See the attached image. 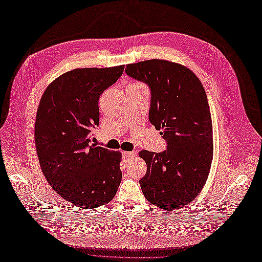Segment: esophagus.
<instances>
[{
	"mask_svg": "<svg viewBox=\"0 0 262 262\" xmlns=\"http://www.w3.org/2000/svg\"><path fill=\"white\" fill-rule=\"evenodd\" d=\"M136 152H133V150H132V152H122V155H123V157H124V160L125 161H129L130 160V158L131 157H134V156H136Z\"/></svg>",
	"mask_w": 262,
	"mask_h": 262,
	"instance_id": "1",
	"label": "esophagus"
}]
</instances>
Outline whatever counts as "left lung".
<instances>
[{
    "mask_svg": "<svg viewBox=\"0 0 262 262\" xmlns=\"http://www.w3.org/2000/svg\"><path fill=\"white\" fill-rule=\"evenodd\" d=\"M125 73L148 85L149 122L167 143L161 153L140 152L147 166L142 192L155 207L177 211L200 193L210 172L213 130L207 94L191 70L167 60L132 63Z\"/></svg>",
    "mask_w": 262,
    "mask_h": 262,
    "instance_id": "obj_1",
    "label": "left lung"
}]
</instances>
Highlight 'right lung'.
<instances>
[{"instance_id":"obj_1","label":"right lung","mask_w":262,"mask_h":262,"mask_svg":"<svg viewBox=\"0 0 262 262\" xmlns=\"http://www.w3.org/2000/svg\"><path fill=\"white\" fill-rule=\"evenodd\" d=\"M124 66L75 69L47 87L39 102L35 143L43 175L63 199L94 209L114 199L121 182V153L91 144L98 100Z\"/></svg>"}]
</instances>
